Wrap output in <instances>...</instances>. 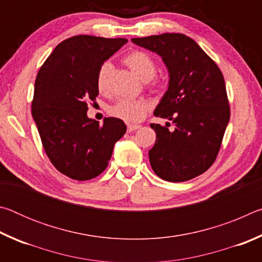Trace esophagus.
I'll list each match as a JSON object with an SVG mask.
<instances>
[{"mask_svg": "<svg viewBox=\"0 0 262 262\" xmlns=\"http://www.w3.org/2000/svg\"><path fill=\"white\" fill-rule=\"evenodd\" d=\"M139 128H141L140 125H128V132H134Z\"/></svg>", "mask_w": 262, "mask_h": 262, "instance_id": "34e87169", "label": "esophagus"}]
</instances>
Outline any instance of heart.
<instances>
[{"instance_id": "heart-1", "label": "heart", "mask_w": 262, "mask_h": 262, "mask_svg": "<svg viewBox=\"0 0 262 262\" xmlns=\"http://www.w3.org/2000/svg\"><path fill=\"white\" fill-rule=\"evenodd\" d=\"M125 63L130 68L137 77L142 81H149L156 74V63L151 56L142 51H133L125 56ZM113 66L110 62H104L100 66L96 76V86L100 94L108 90V83ZM149 110V104L144 99H121L111 106L110 113L121 120L135 123L145 117Z\"/></svg>"}]
</instances>
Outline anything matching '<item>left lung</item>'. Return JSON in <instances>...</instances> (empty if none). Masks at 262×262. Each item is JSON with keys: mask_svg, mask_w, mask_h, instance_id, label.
<instances>
[{"mask_svg": "<svg viewBox=\"0 0 262 262\" xmlns=\"http://www.w3.org/2000/svg\"><path fill=\"white\" fill-rule=\"evenodd\" d=\"M137 46L162 57L168 88L154 114L174 126L151 123L156 142L149 161L159 178L180 183L202 174L215 162L230 119L223 75L192 38L163 33L133 38Z\"/></svg>", "mask_w": 262, "mask_h": 262, "instance_id": "obj_1", "label": "left lung"}]
</instances>
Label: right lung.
Here are the masks:
<instances>
[{"mask_svg": "<svg viewBox=\"0 0 262 262\" xmlns=\"http://www.w3.org/2000/svg\"><path fill=\"white\" fill-rule=\"evenodd\" d=\"M128 40L75 35L59 43L41 66L34 83L32 117L53 165L75 180L99 176L108 165L115 142L127 127L118 118L103 125L88 118L95 101L97 72Z\"/></svg>", "mask_w": 262, "mask_h": 262, "instance_id": "1", "label": "right lung"}]
</instances>
